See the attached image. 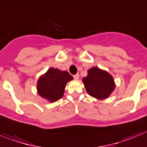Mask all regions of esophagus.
Segmentation results:
<instances>
[{
  "label": "esophagus",
  "mask_w": 147,
  "mask_h": 147,
  "mask_svg": "<svg viewBox=\"0 0 147 147\" xmlns=\"http://www.w3.org/2000/svg\"><path fill=\"white\" fill-rule=\"evenodd\" d=\"M73 78H74V79H75V80H78V79H79V75H78V74H77V75H75L73 76Z\"/></svg>",
  "instance_id": "esophagus-1"
}]
</instances>
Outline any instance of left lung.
Wrapping results in <instances>:
<instances>
[{
  "mask_svg": "<svg viewBox=\"0 0 147 147\" xmlns=\"http://www.w3.org/2000/svg\"><path fill=\"white\" fill-rule=\"evenodd\" d=\"M83 83L88 94L99 100L108 98L115 88L112 75L97 67L88 70V75L83 78Z\"/></svg>",
  "mask_w": 147,
  "mask_h": 147,
  "instance_id": "8db88e82",
  "label": "left lung"
}]
</instances>
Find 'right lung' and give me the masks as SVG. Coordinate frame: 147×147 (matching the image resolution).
Listing matches in <instances>:
<instances>
[{"mask_svg":"<svg viewBox=\"0 0 147 147\" xmlns=\"http://www.w3.org/2000/svg\"><path fill=\"white\" fill-rule=\"evenodd\" d=\"M72 80V75L67 71L51 67L38 79V94L50 102H55L63 96L66 85Z\"/></svg>","mask_w":147,"mask_h":147,"instance_id":"obj_1","label":"right lung"}]
</instances>
